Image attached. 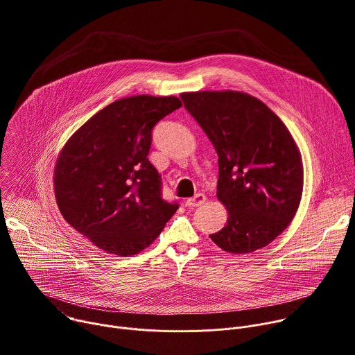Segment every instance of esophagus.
Listing matches in <instances>:
<instances>
[{
    "label": "esophagus",
    "mask_w": 355,
    "mask_h": 355,
    "mask_svg": "<svg viewBox=\"0 0 355 355\" xmlns=\"http://www.w3.org/2000/svg\"><path fill=\"white\" fill-rule=\"evenodd\" d=\"M205 200H207V196L204 193H196L195 196L188 198L185 200V205L189 208H195V207H200L202 204H205Z\"/></svg>",
    "instance_id": "1"
}]
</instances>
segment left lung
Returning <instances> with one entry per match:
<instances>
[{
    "label": "left lung",
    "instance_id": "left-lung-1",
    "mask_svg": "<svg viewBox=\"0 0 355 355\" xmlns=\"http://www.w3.org/2000/svg\"><path fill=\"white\" fill-rule=\"evenodd\" d=\"M181 99L218 153L216 195L229 216L209 237L233 254L266 247L300 204L303 167L293 137L263 101L245 92H184Z\"/></svg>",
    "mask_w": 355,
    "mask_h": 355
}]
</instances>
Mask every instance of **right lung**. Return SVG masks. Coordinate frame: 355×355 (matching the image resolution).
Wrapping results in <instances>:
<instances>
[{
    "instance_id": "1",
    "label": "right lung",
    "mask_w": 355,
    "mask_h": 355,
    "mask_svg": "<svg viewBox=\"0 0 355 355\" xmlns=\"http://www.w3.org/2000/svg\"><path fill=\"white\" fill-rule=\"evenodd\" d=\"M177 96L135 95L88 119L64 144L55 195L69 225L110 254L148 247L178 209L162 198V177L147 159L151 130L181 108Z\"/></svg>"
}]
</instances>
